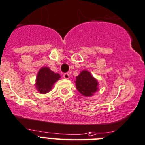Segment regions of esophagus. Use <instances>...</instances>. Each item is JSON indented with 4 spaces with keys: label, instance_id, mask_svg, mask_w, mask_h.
Here are the masks:
<instances>
[{
    "label": "esophagus",
    "instance_id": "esophagus-1",
    "mask_svg": "<svg viewBox=\"0 0 145 145\" xmlns=\"http://www.w3.org/2000/svg\"><path fill=\"white\" fill-rule=\"evenodd\" d=\"M69 74H68V73H66V74H64V75H63V77H64L65 79H69Z\"/></svg>",
    "mask_w": 145,
    "mask_h": 145
}]
</instances>
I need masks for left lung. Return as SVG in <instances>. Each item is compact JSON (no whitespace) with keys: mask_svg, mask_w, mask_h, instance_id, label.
I'll use <instances>...</instances> for the list:
<instances>
[{"mask_svg":"<svg viewBox=\"0 0 145 145\" xmlns=\"http://www.w3.org/2000/svg\"><path fill=\"white\" fill-rule=\"evenodd\" d=\"M76 89L84 96L91 97L98 90V82L91 73L87 70H83L75 81Z\"/></svg>","mask_w":145,"mask_h":145,"instance_id":"1","label":"left lung"}]
</instances>
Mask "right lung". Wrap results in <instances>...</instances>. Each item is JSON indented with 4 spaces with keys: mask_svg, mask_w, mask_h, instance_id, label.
Masks as SVG:
<instances>
[{
    "mask_svg": "<svg viewBox=\"0 0 145 145\" xmlns=\"http://www.w3.org/2000/svg\"><path fill=\"white\" fill-rule=\"evenodd\" d=\"M61 78L59 74H56L49 67H43L39 70L36 80L35 88L40 93L45 94L51 91L54 84Z\"/></svg>",
    "mask_w": 145,
    "mask_h": 145,
    "instance_id": "obj_1",
    "label": "right lung"
}]
</instances>
